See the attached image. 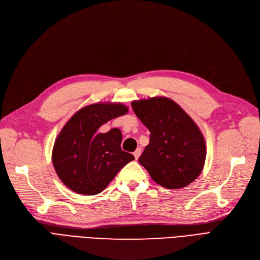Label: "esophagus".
<instances>
[{"instance_id": "34e87169", "label": "esophagus", "mask_w": 260, "mask_h": 260, "mask_svg": "<svg viewBox=\"0 0 260 260\" xmlns=\"http://www.w3.org/2000/svg\"><path fill=\"white\" fill-rule=\"evenodd\" d=\"M140 155H141V149H140V148H138L136 151L134 152V156H135V158H136V159H138Z\"/></svg>"}]
</instances>
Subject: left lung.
I'll list each match as a JSON object with an SVG mask.
<instances>
[{"mask_svg":"<svg viewBox=\"0 0 260 260\" xmlns=\"http://www.w3.org/2000/svg\"><path fill=\"white\" fill-rule=\"evenodd\" d=\"M136 116L149 128L150 143L139 162L153 180L168 189H180L201 174L206 144L200 128L174 101L164 96L133 101Z\"/></svg>","mask_w":260,"mask_h":260,"instance_id":"8db88e82","label":"left lung"}]
</instances>
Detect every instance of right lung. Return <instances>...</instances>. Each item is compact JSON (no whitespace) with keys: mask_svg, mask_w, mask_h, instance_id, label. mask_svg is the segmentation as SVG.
Segmentation results:
<instances>
[{"mask_svg":"<svg viewBox=\"0 0 260 260\" xmlns=\"http://www.w3.org/2000/svg\"><path fill=\"white\" fill-rule=\"evenodd\" d=\"M121 103H96L71 117L54 143L52 161L61 182L80 194L101 193L121 169L135 157L122 151L119 128L98 129L111 119L125 115Z\"/></svg>","mask_w":260,"mask_h":260,"instance_id":"1","label":"right lung"}]
</instances>
